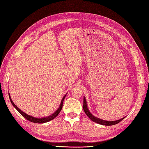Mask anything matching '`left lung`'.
Here are the masks:
<instances>
[{
  "instance_id": "left-lung-1",
  "label": "left lung",
  "mask_w": 149,
  "mask_h": 149,
  "mask_svg": "<svg viewBox=\"0 0 149 149\" xmlns=\"http://www.w3.org/2000/svg\"><path fill=\"white\" fill-rule=\"evenodd\" d=\"M83 109L85 113H86V115L89 117L90 119H91L92 120L93 122L97 123H99V124L101 125H115L116 123H119L120 122H121L122 120L125 118H121L120 120H116V121H106V120H101L100 118H98L97 117L94 116L93 115H91V113L89 111V110H88V107H87V104H86V99L84 97V99H83Z\"/></svg>"
}]
</instances>
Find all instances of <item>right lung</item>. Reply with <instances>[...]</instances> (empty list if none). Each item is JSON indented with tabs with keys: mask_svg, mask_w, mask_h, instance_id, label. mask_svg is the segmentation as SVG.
Segmentation results:
<instances>
[{
	"mask_svg": "<svg viewBox=\"0 0 149 149\" xmlns=\"http://www.w3.org/2000/svg\"><path fill=\"white\" fill-rule=\"evenodd\" d=\"M9 99H10L11 102L13 104V106L15 107L16 109H17L18 111L20 113L21 115L24 117V118H26L27 120H29V121L31 122L38 123H45V122H49V121H50V120L54 119L56 117L59 115V113H60V111H61V110L62 107H63V100H64L66 95H65L64 97H63V99H62V100H61V104H60V106L59 107V108H58V110L56 111L55 113H54L52 115H50V116H49L48 117H44V118H34V117H33V116H31L30 115H27L26 113H25L24 112H23V111H21L20 109H19L18 107L13 103V102L11 99L10 95H9Z\"/></svg>",
	"mask_w": 149,
	"mask_h": 149,
	"instance_id": "1",
	"label": "right lung"
}]
</instances>
